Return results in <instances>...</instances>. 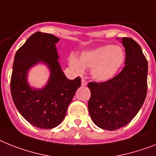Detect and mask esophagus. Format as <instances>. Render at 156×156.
Wrapping results in <instances>:
<instances>
[{
  "mask_svg": "<svg viewBox=\"0 0 156 156\" xmlns=\"http://www.w3.org/2000/svg\"><path fill=\"white\" fill-rule=\"evenodd\" d=\"M82 86H87V82H86V80H84V79H82Z\"/></svg>",
  "mask_w": 156,
  "mask_h": 156,
  "instance_id": "1",
  "label": "esophagus"
}]
</instances>
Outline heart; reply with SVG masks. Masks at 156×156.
Returning <instances> with one entry per match:
<instances>
[{
	"label": "heart",
	"instance_id": "b5f03b06",
	"mask_svg": "<svg viewBox=\"0 0 156 156\" xmlns=\"http://www.w3.org/2000/svg\"><path fill=\"white\" fill-rule=\"evenodd\" d=\"M125 60V53L120 47L105 45L85 51L80 55L79 59L71 55L68 63L78 74H82L84 68H90V74L94 79L106 82L116 75Z\"/></svg>",
	"mask_w": 156,
	"mask_h": 156
}]
</instances>
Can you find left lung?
Returning <instances> with one entry per match:
<instances>
[{
    "label": "left lung",
    "mask_w": 156,
    "mask_h": 156,
    "mask_svg": "<svg viewBox=\"0 0 156 156\" xmlns=\"http://www.w3.org/2000/svg\"><path fill=\"white\" fill-rule=\"evenodd\" d=\"M120 40L125 48V66L105 82H90L88 108L98 127L112 131L128 125L144 102L147 90V61L140 46L131 38Z\"/></svg>",
    "instance_id": "8db88e82"
}]
</instances>
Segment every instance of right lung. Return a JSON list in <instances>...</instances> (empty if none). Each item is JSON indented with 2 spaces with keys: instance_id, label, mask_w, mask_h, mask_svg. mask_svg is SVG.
I'll use <instances>...</instances> for the list:
<instances>
[{
  "instance_id": "add662e5",
  "label": "right lung",
  "mask_w": 156,
  "mask_h": 156,
  "mask_svg": "<svg viewBox=\"0 0 156 156\" xmlns=\"http://www.w3.org/2000/svg\"><path fill=\"white\" fill-rule=\"evenodd\" d=\"M59 39L51 34L37 31L31 35L18 50L14 58L11 77V94L17 110L33 126L51 129L61 124L81 78H66L58 62L55 44ZM39 63L50 71L47 84L34 88L27 81L28 72Z\"/></svg>"
}]
</instances>
